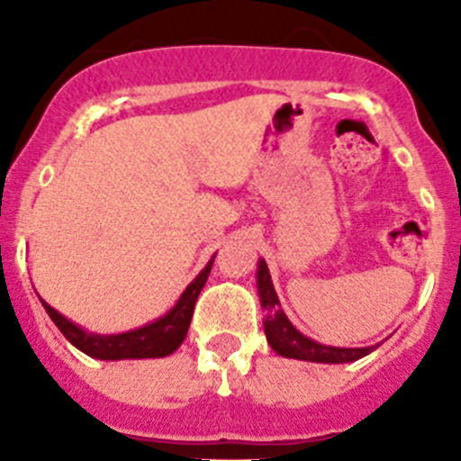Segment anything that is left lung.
I'll return each mask as SVG.
<instances>
[{"mask_svg":"<svg viewBox=\"0 0 461 461\" xmlns=\"http://www.w3.org/2000/svg\"><path fill=\"white\" fill-rule=\"evenodd\" d=\"M257 287L260 308L265 310V337H267V343L272 346V350L276 352V355L285 357V359L314 361V364H350V361L361 359V357L370 355V352L379 348V343L368 348L325 346V343L314 341V339L299 332V330L290 323L287 314L281 310L276 290H274L272 285V276H269L267 263H265L263 258H258Z\"/></svg>","mask_w":461,"mask_h":461,"instance_id":"8db88e82","label":"left lung"}]
</instances>
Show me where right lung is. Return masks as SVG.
<instances>
[{
    "label": "right lung",
    "instance_id": "add662e5",
    "mask_svg": "<svg viewBox=\"0 0 461 461\" xmlns=\"http://www.w3.org/2000/svg\"><path fill=\"white\" fill-rule=\"evenodd\" d=\"M213 257L204 265V269L185 287V292L180 294V299L176 301L174 308L165 314V317L151 321V323L142 325V328L129 330V332L120 334H97L88 332L82 325L68 321L64 314H59L58 310L50 308L44 299L46 314L53 319V323L58 325L59 332L77 348L85 355L93 357V359L102 361H120V359H160V357L171 355L180 348V343L187 337L189 323H192L194 308H196L198 294H201L203 285L207 283L209 272H212Z\"/></svg>",
    "mask_w": 461,
    "mask_h": 461
}]
</instances>
